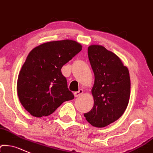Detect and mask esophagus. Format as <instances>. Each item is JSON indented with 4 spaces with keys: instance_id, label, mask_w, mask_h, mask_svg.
Returning <instances> with one entry per match:
<instances>
[{
    "instance_id": "obj_1",
    "label": "esophagus",
    "mask_w": 153,
    "mask_h": 153,
    "mask_svg": "<svg viewBox=\"0 0 153 153\" xmlns=\"http://www.w3.org/2000/svg\"><path fill=\"white\" fill-rule=\"evenodd\" d=\"M83 93V90L82 89L79 90V91H76V92H74V95L75 97H79L81 96L82 94Z\"/></svg>"
}]
</instances>
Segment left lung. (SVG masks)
Here are the masks:
<instances>
[{
    "instance_id": "left-lung-1",
    "label": "left lung",
    "mask_w": 153,
    "mask_h": 153,
    "mask_svg": "<svg viewBox=\"0 0 153 153\" xmlns=\"http://www.w3.org/2000/svg\"><path fill=\"white\" fill-rule=\"evenodd\" d=\"M88 54L95 76L92 88L94 106L84 116L93 126L106 127L119 119L127 108L131 93L129 71L119 57L103 46H90Z\"/></svg>"
}]
</instances>
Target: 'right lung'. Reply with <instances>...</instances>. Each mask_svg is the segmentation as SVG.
Returning <instances> with one entry per match:
<instances>
[{
    "label": "right lung",
    "instance_id": "add662e5",
    "mask_svg": "<svg viewBox=\"0 0 153 153\" xmlns=\"http://www.w3.org/2000/svg\"><path fill=\"white\" fill-rule=\"evenodd\" d=\"M81 50V44L66 39L47 42L30 51L19 71L17 88L19 101L31 115L48 116L64 101L74 98L61 68Z\"/></svg>",
    "mask_w": 153,
    "mask_h": 153
}]
</instances>
